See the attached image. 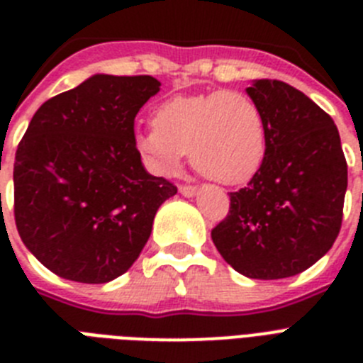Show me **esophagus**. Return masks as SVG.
I'll return each mask as SVG.
<instances>
[{"label":"esophagus","instance_id":"esophagus-1","mask_svg":"<svg viewBox=\"0 0 363 363\" xmlns=\"http://www.w3.org/2000/svg\"><path fill=\"white\" fill-rule=\"evenodd\" d=\"M196 191H198L196 185H179V192H182V194L187 198L194 196V194H196Z\"/></svg>","mask_w":363,"mask_h":363}]
</instances>
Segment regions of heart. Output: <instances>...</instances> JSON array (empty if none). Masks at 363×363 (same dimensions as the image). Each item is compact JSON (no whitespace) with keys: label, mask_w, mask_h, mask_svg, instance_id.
Masks as SVG:
<instances>
[{"label":"heart","mask_w":363,"mask_h":363,"mask_svg":"<svg viewBox=\"0 0 363 363\" xmlns=\"http://www.w3.org/2000/svg\"><path fill=\"white\" fill-rule=\"evenodd\" d=\"M152 127L134 134V147L160 174L176 172L189 152L205 178L238 185L258 172L267 152L264 111L243 92L169 98L154 111Z\"/></svg>","instance_id":"b5f03b06"}]
</instances>
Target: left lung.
Returning <instances> with one entry per match:
<instances>
[{
	"label": "left lung",
	"mask_w": 363,
	"mask_h": 363,
	"mask_svg": "<svg viewBox=\"0 0 363 363\" xmlns=\"http://www.w3.org/2000/svg\"><path fill=\"white\" fill-rule=\"evenodd\" d=\"M247 94L262 107L267 152L229 213L211 230L227 264L255 280H280L316 264L342 227L347 162L333 118L303 92L258 79Z\"/></svg>",
	"instance_id": "8db88e82"
}]
</instances>
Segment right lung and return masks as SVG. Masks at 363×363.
I'll use <instances>...</instances> for the list:
<instances>
[{
	"instance_id": "obj_1",
	"label": "right lung",
	"mask_w": 363,
	"mask_h": 363,
	"mask_svg": "<svg viewBox=\"0 0 363 363\" xmlns=\"http://www.w3.org/2000/svg\"><path fill=\"white\" fill-rule=\"evenodd\" d=\"M160 85L152 76L96 74L32 116L16 150L14 220L57 277L107 284L123 274L160 205L178 192L143 169L134 147V118Z\"/></svg>"
}]
</instances>
